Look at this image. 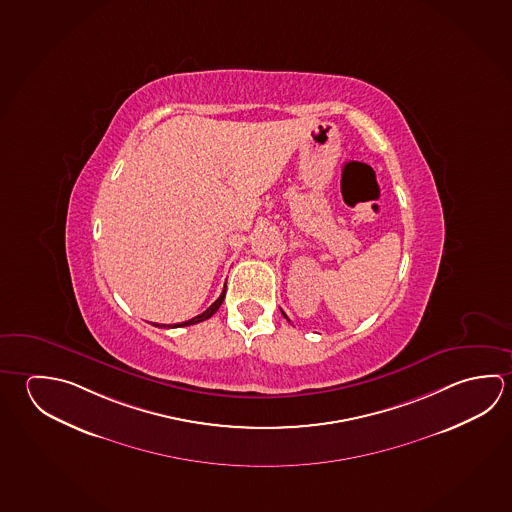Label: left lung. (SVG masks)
<instances>
[{
	"label": "left lung",
	"instance_id": "obj_1",
	"mask_svg": "<svg viewBox=\"0 0 512 512\" xmlns=\"http://www.w3.org/2000/svg\"><path fill=\"white\" fill-rule=\"evenodd\" d=\"M282 314H284V318H286L287 322H289V318H287L286 313H284V311H282Z\"/></svg>",
	"mask_w": 512,
	"mask_h": 512
}]
</instances>
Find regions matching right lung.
<instances>
[{
  "mask_svg": "<svg viewBox=\"0 0 512 512\" xmlns=\"http://www.w3.org/2000/svg\"><path fill=\"white\" fill-rule=\"evenodd\" d=\"M225 293H226V286L225 289H223V293H221V296L217 298L216 302L214 304L210 305L208 307L207 311H203V313L198 314V316H194V318H190V320H187V322H181V323H174V325H162V327H187V325H194V323L199 322H205V320H208L212 314L217 313V309L221 307V304H223V300H225ZM158 327V325H156Z\"/></svg>",
  "mask_w": 512,
  "mask_h": 512,
  "instance_id": "right-lung-1",
  "label": "right lung"
}]
</instances>
